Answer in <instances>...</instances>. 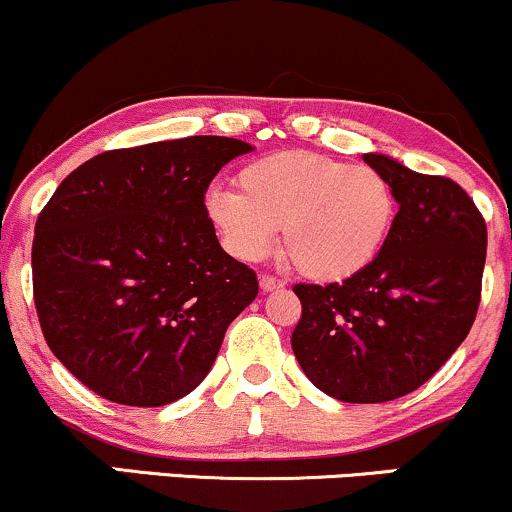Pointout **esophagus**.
<instances>
[{
  "label": "esophagus",
  "instance_id": "34e87169",
  "mask_svg": "<svg viewBox=\"0 0 512 512\" xmlns=\"http://www.w3.org/2000/svg\"><path fill=\"white\" fill-rule=\"evenodd\" d=\"M280 287H285V280L273 278V275H261V290H263V292L280 290Z\"/></svg>",
  "mask_w": 512,
  "mask_h": 512
}]
</instances>
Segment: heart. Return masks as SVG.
<instances>
[{"label": "heart", "instance_id": "b5f03b06", "mask_svg": "<svg viewBox=\"0 0 512 512\" xmlns=\"http://www.w3.org/2000/svg\"><path fill=\"white\" fill-rule=\"evenodd\" d=\"M237 191L212 188L205 212L241 261L271 254L283 227L285 254L317 283L363 273L387 244L396 198L387 176L324 154H268L237 174Z\"/></svg>", "mask_w": 512, "mask_h": 512}]
</instances>
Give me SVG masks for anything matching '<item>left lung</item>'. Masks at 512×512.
Returning a JSON list of instances; mask_svg holds the SVG:
<instances>
[{
    "label": "left lung",
    "mask_w": 512,
    "mask_h": 512,
    "mask_svg": "<svg viewBox=\"0 0 512 512\" xmlns=\"http://www.w3.org/2000/svg\"><path fill=\"white\" fill-rule=\"evenodd\" d=\"M392 183L399 212L380 256L331 285H295L292 350L317 389L382 404L426 384L467 338L481 300L486 222L445 176L363 154Z\"/></svg>",
    "instance_id": "8db88e82"
}]
</instances>
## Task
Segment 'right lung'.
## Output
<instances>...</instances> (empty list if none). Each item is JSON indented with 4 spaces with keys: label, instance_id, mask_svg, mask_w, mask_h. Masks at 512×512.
<instances>
[{
    "label": "right lung",
    "instance_id": "1",
    "mask_svg": "<svg viewBox=\"0 0 512 512\" xmlns=\"http://www.w3.org/2000/svg\"><path fill=\"white\" fill-rule=\"evenodd\" d=\"M251 145L234 137L113 149L74 169L36 222L33 297L55 358L103 399L193 392L258 280L217 241L205 191Z\"/></svg>",
    "mask_w": 512,
    "mask_h": 512
}]
</instances>
